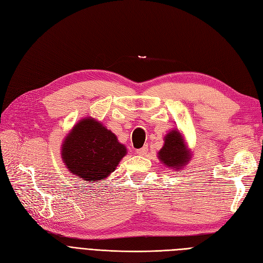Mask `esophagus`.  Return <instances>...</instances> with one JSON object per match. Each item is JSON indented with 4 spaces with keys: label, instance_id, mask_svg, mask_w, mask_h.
<instances>
[{
    "label": "esophagus",
    "instance_id": "1",
    "mask_svg": "<svg viewBox=\"0 0 263 263\" xmlns=\"http://www.w3.org/2000/svg\"><path fill=\"white\" fill-rule=\"evenodd\" d=\"M147 151H148V146L146 145V146H144V147L140 148V149H137L136 153H137L139 156H145V155L147 154Z\"/></svg>",
    "mask_w": 263,
    "mask_h": 263
}]
</instances>
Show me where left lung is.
<instances>
[{
	"instance_id": "obj_1",
	"label": "left lung",
	"mask_w": 263,
	"mask_h": 263,
	"mask_svg": "<svg viewBox=\"0 0 263 263\" xmlns=\"http://www.w3.org/2000/svg\"><path fill=\"white\" fill-rule=\"evenodd\" d=\"M159 159L165 165L177 169H179L181 165H184L190 160L184 140L178 130H172L166 135L164 145L159 151Z\"/></svg>"
}]
</instances>
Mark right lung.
<instances>
[{"label":"right lung","mask_w":263,"mask_h":263,"mask_svg":"<svg viewBox=\"0 0 263 263\" xmlns=\"http://www.w3.org/2000/svg\"><path fill=\"white\" fill-rule=\"evenodd\" d=\"M61 154L71 173L85 181L99 182L115 170L126 148L102 124L84 118L66 138Z\"/></svg>","instance_id":"1"}]
</instances>
